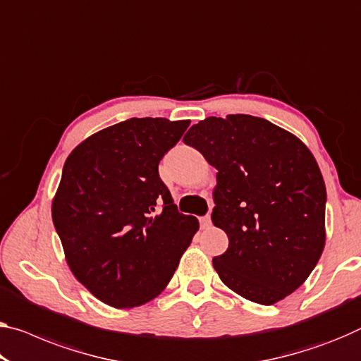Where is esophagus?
Masks as SVG:
<instances>
[{"label":"esophagus","instance_id":"34e87169","mask_svg":"<svg viewBox=\"0 0 361 361\" xmlns=\"http://www.w3.org/2000/svg\"><path fill=\"white\" fill-rule=\"evenodd\" d=\"M200 226H202V229H209V227H212V218H209V216L200 218Z\"/></svg>","mask_w":361,"mask_h":361}]
</instances>
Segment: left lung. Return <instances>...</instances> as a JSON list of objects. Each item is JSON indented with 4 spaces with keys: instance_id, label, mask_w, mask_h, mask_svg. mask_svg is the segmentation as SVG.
Returning a JSON list of instances; mask_svg holds the SVG:
<instances>
[{
    "instance_id": "8db88e82",
    "label": "left lung",
    "mask_w": 361,
    "mask_h": 361,
    "mask_svg": "<svg viewBox=\"0 0 361 361\" xmlns=\"http://www.w3.org/2000/svg\"><path fill=\"white\" fill-rule=\"evenodd\" d=\"M184 143L218 169L213 224L229 237L213 258L232 292L274 305L312 274L326 243V185L310 148L250 114L207 118Z\"/></svg>"
}]
</instances>
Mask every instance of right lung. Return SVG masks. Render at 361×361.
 <instances>
[{"label": "right lung", "mask_w": 361, "mask_h": 361, "mask_svg": "<svg viewBox=\"0 0 361 361\" xmlns=\"http://www.w3.org/2000/svg\"><path fill=\"white\" fill-rule=\"evenodd\" d=\"M188 124L127 119L87 137L66 159L53 223L72 274L109 307L158 297L198 231V219L177 212L158 174Z\"/></svg>", "instance_id": "add662e5"}]
</instances>
